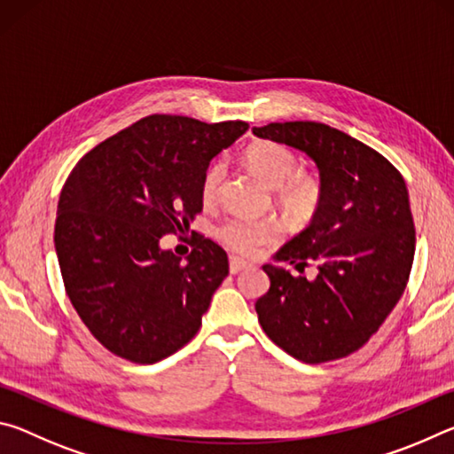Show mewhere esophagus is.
Segmentation results:
<instances>
[{
  "label": "esophagus",
  "mask_w": 454,
  "mask_h": 454,
  "mask_svg": "<svg viewBox=\"0 0 454 454\" xmlns=\"http://www.w3.org/2000/svg\"><path fill=\"white\" fill-rule=\"evenodd\" d=\"M248 266H250V264L246 262V260H242V258H238V256L230 258V274L242 272V270H246V268H248Z\"/></svg>",
  "instance_id": "obj_1"
}]
</instances>
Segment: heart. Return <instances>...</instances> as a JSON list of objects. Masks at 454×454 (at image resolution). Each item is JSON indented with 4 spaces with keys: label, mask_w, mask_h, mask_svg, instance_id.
Listing matches in <instances>:
<instances>
[{
    "label": "heart",
    "mask_w": 454,
    "mask_h": 454,
    "mask_svg": "<svg viewBox=\"0 0 454 454\" xmlns=\"http://www.w3.org/2000/svg\"><path fill=\"white\" fill-rule=\"evenodd\" d=\"M244 164L268 188H278V204L292 222H309L318 210L320 184L317 178L298 174V158L290 148L276 142H256L246 148ZM224 164H212L202 180V200L214 204L218 200ZM222 242L240 254L252 256L262 246L278 238V226L270 220L234 218L220 230Z\"/></svg>",
    "instance_id": "heart-1"
}]
</instances>
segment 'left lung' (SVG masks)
Masks as SVG:
<instances>
[{"mask_svg": "<svg viewBox=\"0 0 454 454\" xmlns=\"http://www.w3.org/2000/svg\"><path fill=\"white\" fill-rule=\"evenodd\" d=\"M262 140L309 156L320 174V204L309 226L276 252L296 270L264 264L270 288L256 301L272 342L302 363L358 350L401 301L414 258V222L401 172L355 137L318 121L252 128Z\"/></svg>", "mask_w": 454, "mask_h": 454, "instance_id": "obj_1", "label": "left lung"}]
</instances>
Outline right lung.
Returning <instances> with one entry per match:
<instances>
[{"label": "right lung", "mask_w": 454, "mask_h": 454, "mask_svg": "<svg viewBox=\"0 0 454 454\" xmlns=\"http://www.w3.org/2000/svg\"><path fill=\"white\" fill-rule=\"evenodd\" d=\"M248 124L153 114L98 144L61 188L53 242L66 292L104 347L137 364L174 355L202 326L228 276L216 242L192 236L186 260L160 238L202 212L214 156Z\"/></svg>", "instance_id": "add662e5"}]
</instances>
